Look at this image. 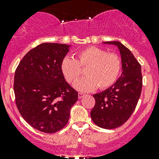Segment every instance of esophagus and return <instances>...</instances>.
I'll return each mask as SVG.
<instances>
[{
    "mask_svg": "<svg viewBox=\"0 0 159 159\" xmlns=\"http://www.w3.org/2000/svg\"><path fill=\"white\" fill-rule=\"evenodd\" d=\"M86 94H83V93H78V98H84Z\"/></svg>",
    "mask_w": 159,
    "mask_h": 159,
    "instance_id": "34e87169",
    "label": "esophagus"
}]
</instances>
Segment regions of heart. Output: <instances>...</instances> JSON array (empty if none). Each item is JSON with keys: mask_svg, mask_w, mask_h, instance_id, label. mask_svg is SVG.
Wrapping results in <instances>:
<instances>
[{"mask_svg": "<svg viewBox=\"0 0 159 159\" xmlns=\"http://www.w3.org/2000/svg\"><path fill=\"white\" fill-rule=\"evenodd\" d=\"M84 78L77 81L75 87L81 91H91L98 87L104 90L111 87L118 79L121 70V60L114 53L97 47H89L77 54V58L65 57L61 69L65 79L74 83L85 69Z\"/></svg>", "mask_w": 159, "mask_h": 159, "instance_id": "heart-1", "label": "heart"}]
</instances>
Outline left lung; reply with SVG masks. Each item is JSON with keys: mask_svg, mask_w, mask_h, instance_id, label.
Returning a JSON list of instances; mask_svg holds the SVG:
<instances>
[{"mask_svg": "<svg viewBox=\"0 0 159 159\" xmlns=\"http://www.w3.org/2000/svg\"><path fill=\"white\" fill-rule=\"evenodd\" d=\"M105 43L118 48L123 71L109 89L93 94L95 105L91 117L96 125L112 129L125 123L135 109L142 92V75L141 65L129 48L119 41Z\"/></svg>", "mask_w": 159, "mask_h": 159, "instance_id": "obj_1", "label": "left lung"}]
</instances>
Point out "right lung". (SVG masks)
Returning <instances> with one entry per match:
<instances>
[{"mask_svg": "<svg viewBox=\"0 0 159 159\" xmlns=\"http://www.w3.org/2000/svg\"><path fill=\"white\" fill-rule=\"evenodd\" d=\"M68 48L57 43L39 44L24 56L14 74L17 109L31 127L48 134L66 125L70 108L78 98L61 69Z\"/></svg>", "mask_w": 159, "mask_h": 159, "instance_id": "obj_1", "label": "right lung"}]
</instances>
